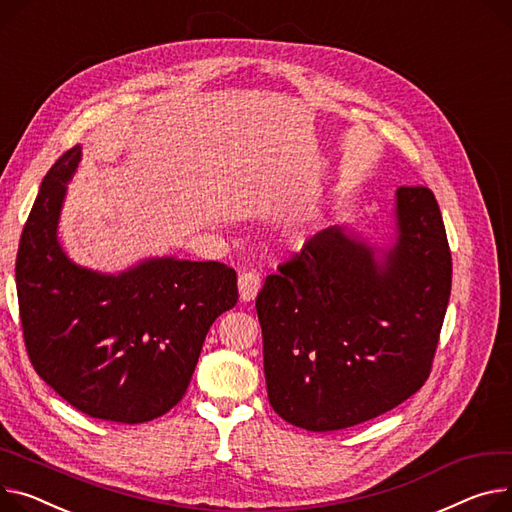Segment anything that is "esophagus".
Returning a JSON list of instances; mask_svg holds the SVG:
<instances>
[{"label": "esophagus", "mask_w": 512, "mask_h": 512, "mask_svg": "<svg viewBox=\"0 0 512 512\" xmlns=\"http://www.w3.org/2000/svg\"><path fill=\"white\" fill-rule=\"evenodd\" d=\"M259 290H261V276L257 271H243V274L238 276V292H241V298L245 302H251Z\"/></svg>", "instance_id": "34e87169"}]
</instances>
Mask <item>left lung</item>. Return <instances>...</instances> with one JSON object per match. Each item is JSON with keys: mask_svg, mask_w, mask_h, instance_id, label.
<instances>
[{"mask_svg": "<svg viewBox=\"0 0 512 512\" xmlns=\"http://www.w3.org/2000/svg\"><path fill=\"white\" fill-rule=\"evenodd\" d=\"M397 228L383 265L346 228H325L257 294L267 397L292 426L350 428L428 381L453 276L428 187L397 189Z\"/></svg>", "mask_w": 512, "mask_h": 512, "instance_id": "left-lung-1", "label": "left lung"}]
</instances>
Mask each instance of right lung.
I'll list each match as a JSON object with an SVG mask.
<instances>
[{
    "instance_id": "1",
    "label": "right lung",
    "mask_w": 512,
    "mask_h": 512,
    "mask_svg": "<svg viewBox=\"0 0 512 512\" xmlns=\"http://www.w3.org/2000/svg\"><path fill=\"white\" fill-rule=\"evenodd\" d=\"M80 162L67 150L45 175L16 255L26 354L78 412L142 424L183 399L212 323L238 300L220 261L150 259L119 276L74 265L57 243L65 183Z\"/></svg>"
}]
</instances>
